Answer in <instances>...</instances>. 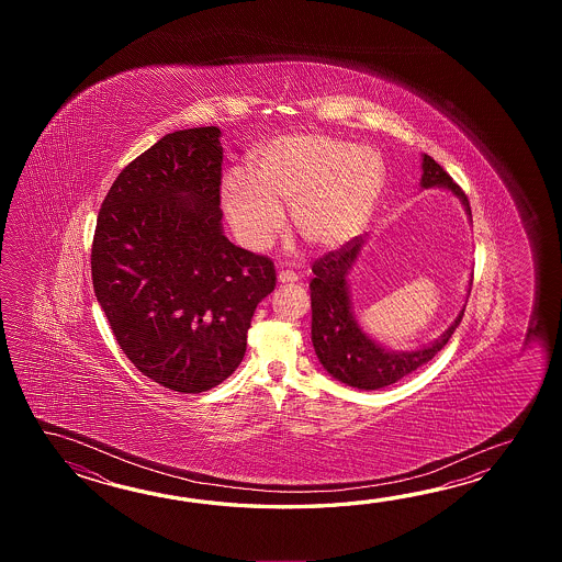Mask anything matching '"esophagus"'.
Masks as SVG:
<instances>
[{
    "mask_svg": "<svg viewBox=\"0 0 562 562\" xmlns=\"http://www.w3.org/2000/svg\"><path fill=\"white\" fill-rule=\"evenodd\" d=\"M277 281L283 283V285H289V283H295V281H297V276H295L293 271H279V273H277Z\"/></svg>",
    "mask_w": 562,
    "mask_h": 562,
    "instance_id": "esophagus-1",
    "label": "esophagus"
}]
</instances>
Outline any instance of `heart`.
Segmentation results:
<instances>
[{
  "label": "heart",
  "instance_id": "1",
  "mask_svg": "<svg viewBox=\"0 0 562 562\" xmlns=\"http://www.w3.org/2000/svg\"><path fill=\"white\" fill-rule=\"evenodd\" d=\"M387 184L382 153L322 132L283 134L259 146L249 172L233 170L221 182L228 223L249 249L269 247L291 206L299 235L334 251L368 227Z\"/></svg>",
  "mask_w": 562,
  "mask_h": 562
}]
</instances>
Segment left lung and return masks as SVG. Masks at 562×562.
I'll list each match as a JSON object with an SVG mask.
<instances>
[{
	"label": "left lung",
	"instance_id": "obj_1",
	"mask_svg": "<svg viewBox=\"0 0 562 562\" xmlns=\"http://www.w3.org/2000/svg\"><path fill=\"white\" fill-rule=\"evenodd\" d=\"M422 189H446L464 204L467 215L472 218L467 194L456 184L452 177L443 170L431 156H422ZM366 245L363 237H356L337 251L323 255L313 263L311 279V341L319 358L323 370L337 382L346 383L358 390H380L385 385L400 382L407 373L428 363L464 317V310L458 313L454 323L436 341L412 351L387 349L361 329L349 297L347 277L358 263L361 249ZM472 285V281H470Z\"/></svg>",
	"mask_w": 562,
	"mask_h": 562
}]
</instances>
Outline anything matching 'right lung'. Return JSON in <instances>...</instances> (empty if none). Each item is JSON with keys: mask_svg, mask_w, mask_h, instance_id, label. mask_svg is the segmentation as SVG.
I'll list each match as a JSON object with an SVG mask.
<instances>
[{"mask_svg": "<svg viewBox=\"0 0 562 562\" xmlns=\"http://www.w3.org/2000/svg\"><path fill=\"white\" fill-rule=\"evenodd\" d=\"M216 126L134 158L95 221L92 283L120 349L153 382L201 394L239 368L276 265L223 233Z\"/></svg>", "mask_w": 562, "mask_h": 562, "instance_id": "add662e5", "label": "right lung"}]
</instances>
